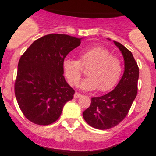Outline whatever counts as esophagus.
Listing matches in <instances>:
<instances>
[{
    "mask_svg": "<svg viewBox=\"0 0 156 156\" xmlns=\"http://www.w3.org/2000/svg\"><path fill=\"white\" fill-rule=\"evenodd\" d=\"M81 95H81V94L78 93V92H75V95H74V97H75V99H78V98L81 97Z\"/></svg>",
    "mask_w": 156,
    "mask_h": 156,
    "instance_id": "obj_1",
    "label": "esophagus"
}]
</instances>
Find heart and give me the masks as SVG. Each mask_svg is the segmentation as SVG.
Listing matches in <instances>:
<instances>
[{
  "label": "heart",
  "instance_id": "obj_1",
  "mask_svg": "<svg viewBox=\"0 0 156 156\" xmlns=\"http://www.w3.org/2000/svg\"><path fill=\"white\" fill-rule=\"evenodd\" d=\"M86 68L87 78L80 84L84 90L92 91L98 88L99 92L110 90L117 83L122 72L120 59L111 55L107 49L94 47L80 53L77 61L67 57L63 61L62 68L68 83L75 85L82 74V69Z\"/></svg>",
  "mask_w": 156,
  "mask_h": 156
}]
</instances>
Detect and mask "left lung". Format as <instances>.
I'll return each instance as SVG.
<instances>
[{
  "label": "left lung",
  "mask_w": 156,
  "mask_h": 156,
  "mask_svg": "<svg viewBox=\"0 0 156 156\" xmlns=\"http://www.w3.org/2000/svg\"><path fill=\"white\" fill-rule=\"evenodd\" d=\"M124 59V72L113 91L102 96L92 97L90 106L83 112L87 123L99 130L112 128L120 123L130 110L137 93L139 68L132 53L113 41Z\"/></svg>",
  "instance_id": "obj_1"
}]
</instances>
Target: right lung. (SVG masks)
I'll list each match as a JSON object with an SVG mask.
<instances>
[{
    "mask_svg": "<svg viewBox=\"0 0 156 156\" xmlns=\"http://www.w3.org/2000/svg\"><path fill=\"white\" fill-rule=\"evenodd\" d=\"M81 39L49 34L35 40L21 57L15 82L17 102L24 116L38 125H49L60 117L75 90L64 77L62 62Z\"/></svg>",
    "mask_w": 156,
    "mask_h": 156,
    "instance_id": "obj_1",
    "label": "right lung"
}]
</instances>
